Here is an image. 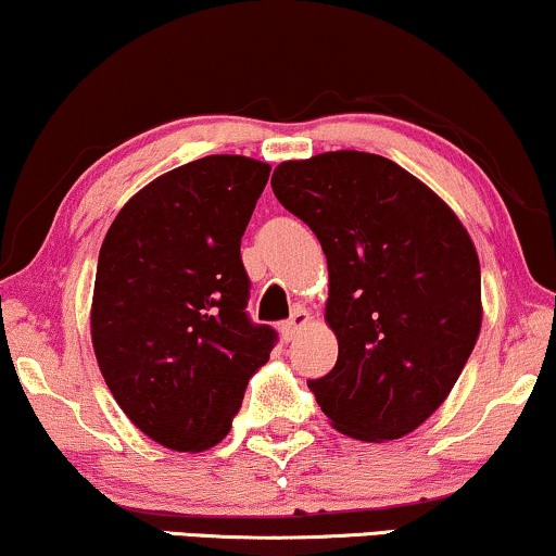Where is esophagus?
Instances as JSON below:
<instances>
[{
	"label": "esophagus",
	"instance_id": "esophagus-1",
	"mask_svg": "<svg viewBox=\"0 0 556 556\" xmlns=\"http://www.w3.org/2000/svg\"><path fill=\"white\" fill-rule=\"evenodd\" d=\"M311 324V314L306 308H295L293 314H291V318H288V321L280 326V329H283V337L291 341V339H295L299 337V331L301 329H306V326Z\"/></svg>",
	"mask_w": 556,
	"mask_h": 556
}]
</instances>
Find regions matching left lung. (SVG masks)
<instances>
[{"label": "left lung", "instance_id": "1", "mask_svg": "<svg viewBox=\"0 0 556 556\" xmlns=\"http://www.w3.org/2000/svg\"><path fill=\"white\" fill-rule=\"evenodd\" d=\"M270 185L329 265L339 359L308 382L318 407L349 438H405L443 405L481 333L473 240L425 181L367 151L280 162Z\"/></svg>", "mask_w": 556, "mask_h": 556}]
</instances>
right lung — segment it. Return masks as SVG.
I'll use <instances>...</instances> for the list:
<instances>
[{
    "mask_svg": "<svg viewBox=\"0 0 556 556\" xmlns=\"http://www.w3.org/2000/svg\"><path fill=\"white\" fill-rule=\"evenodd\" d=\"M270 164L197 159L139 189L98 255L90 341L128 420L177 453L215 447L276 331L245 316L240 240Z\"/></svg>",
    "mask_w": 556,
    "mask_h": 556,
    "instance_id": "1",
    "label": "right lung"
}]
</instances>
